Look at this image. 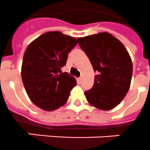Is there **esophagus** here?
I'll use <instances>...</instances> for the list:
<instances>
[{
	"label": "esophagus",
	"instance_id": "34e87169",
	"mask_svg": "<svg viewBox=\"0 0 150 150\" xmlns=\"http://www.w3.org/2000/svg\"><path fill=\"white\" fill-rule=\"evenodd\" d=\"M77 81H78V83H81V78H78Z\"/></svg>",
	"mask_w": 150,
	"mask_h": 150
}]
</instances>
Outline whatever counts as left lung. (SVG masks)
I'll list each match as a JSON object with an SVG mask.
<instances>
[{"instance_id":"left-lung-1","label":"left lung","mask_w":150,"mask_h":150,"mask_svg":"<svg viewBox=\"0 0 150 150\" xmlns=\"http://www.w3.org/2000/svg\"><path fill=\"white\" fill-rule=\"evenodd\" d=\"M79 46L92 63L94 85L85 92L90 105L101 110H110L125 98L129 89L132 63L121 41L108 32L78 38Z\"/></svg>"}]
</instances>
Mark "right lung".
Segmentation results:
<instances>
[{
  "label": "right lung",
  "mask_w": 150,
  "mask_h": 150,
  "mask_svg": "<svg viewBox=\"0 0 150 150\" xmlns=\"http://www.w3.org/2000/svg\"><path fill=\"white\" fill-rule=\"evenodd\" d=\"M77 40L59 31H49L29 44L21 65V79L26 92L35 105L53 111L64 105L76 80L61 69Z\"/></svg>",
  "instance_id": "add662e5"
}]
</instances>
